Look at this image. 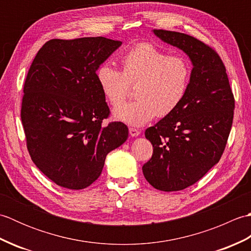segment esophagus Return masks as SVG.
Wrapping results in <instances>:
<instances>
[{"instance_id": "1", "label": "esophagus", "mask_w": 251, "mask_h": 251, "mask_svg": "<svg viewBox=\"0 0 251 251\" xmlns=\"http://www.w3.org/2000/svg\"><path fill=\"white\" fill-rule=\"evenodd\" d=\"M129 134L132 137H137V136H139L140 131L138 130L137 128H134V127H129Z\"/></svg>"}]
</instances>
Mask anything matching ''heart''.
Masks as SVG:
<instances>
[{
    "mask_svg": "<svg viewBox=\"0 0 251 251\" xmlns=\"http://www.w3.org/2000/svg\"><path fill=\"white\" fill-rule=\"evenodd\" d=\"M122 71L110 63L100 65L96 77L104 97L117 106L136 84L137 100L114 110V116L127 124L141 126L154 116H166L185 97L191 66L182 56L168 55L150 43L132 46L121 57Z\"/></svg>",
    "mask_w": 251,
    "mask_h": 251,
    "instance_id": "b5f03b06",
    "label": "heart"
}]
</instances>
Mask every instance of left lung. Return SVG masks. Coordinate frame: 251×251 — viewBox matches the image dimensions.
<instances>
[{"label":"left lung","mask_w":251,"mask_h":251,"mask_svg":"<svg viewBox=\"0 0 251 251\" xmlns=\"http://www.w3.org/2000/svg\"><path fill=\"white\" fill-rule=\"evenodd\" d=\"M153 32L186 52L193 63L182 102L146 130L153 154L142 166L143 176L157 190L180 191L220 161L232 128L235 99L225 63L212 47L181 32Z\"/></svg>","instance_id":"8db88e82"}]
</instances>
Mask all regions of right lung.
Returning <instances> with one entry per match:
<instances>
[{
	"instance_id": "right-lung-1",
	"label": "right lung",
	"mask_w": 251,
	"mask_h": 251,
	"mask_svg": "<svg viewBox=\"0 0 251 251\" xmlns=\"http://www.w3.org/2000/svg\"><path fill=\"white\" fill-rule=\"evenodd\" d=\"M121 44L103 36L52 39L26 74L20 112L26 149L35 166L62 188L89 186L106 154L128 137L124 123L102 125L111 112L96 77Z\"/></svg>"
}]
</instances>
